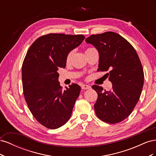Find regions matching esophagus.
<instances>
[{
    "label": "esophagus",
    "instance_id": "obj_1",
    "mask_svg": "<svg viewBox=\"0 0 156 156\" xmlns=\"http://www.w3.org/2000/svg\"><path fill=\"white\" fill-rule=\"evenodd\" d=\"M81 88L83 90H85V89L91 88V87L90 86V85H88V84H83V85L81 86Z\"/></svg>",
    "mask_w": 156,
    "mask_h": 156
}]
</instances>
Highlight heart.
<instances>
[{"mask_svg":"<svg viewBox=\"0 0 156 156\" xmlns=\"http://www.w3.org/2000/svg\"><path fill=\"white\" fill-rule=\"evenodd\" d=\"M90 49H92V48H90ZM90 49H88L87 50ZM72 56H73V51H71V52H69V53H68L67 57H66L67 62H70L71 60H72Z\"/></svg>","mask_w":156,"mask_h":156,"instance_id":"obj_1","label":"heart"}]
</instances>
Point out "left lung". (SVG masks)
<instances>
[{"label": "left lung", "instance_id": "1", "mask_svg": "<svg viewBox=\"0 0 156 156\" xmlns=\"http://www.w3.org/2000/svg\"><path fill=\"white\" fill-rule=\"evenodd\" d=\"M86 42L98 50V71H108L105 75L112 84L109 91L92 86L98 93L96 114L107 123H119L129 116L142 92L144 72L139 56L128 41L113 32L92 35Z\"/></svg>", "mask_w": 156, "mask_h": 156}]
</instances>
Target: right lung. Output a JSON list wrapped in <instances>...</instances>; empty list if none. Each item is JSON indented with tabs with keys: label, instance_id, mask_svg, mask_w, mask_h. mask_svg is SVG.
<instances>
[{
	"label": "right lung",
	"instance_id": "obj_1",
	"mask_svg": "<svg viewBox=\"0 0 156 156\" xmlns=\"http://www.w3.org/2000/svg\"><path fill=\"white\" fill-rule=\"evenodd\" d=\"M83 35L49 34L37 38L22 66L25 99L34 117L49 129H57L70 119L81 87L72 84L63 90L59 68H64L69 52L80 45Z\"/></svg>",
	"mask_w": 156,
	"mask_h": 156
}]
</instances>
